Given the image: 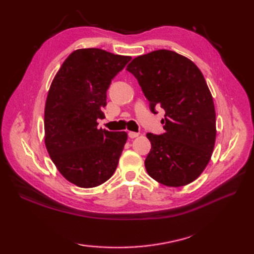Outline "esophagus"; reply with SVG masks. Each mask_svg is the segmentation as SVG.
Returning <instances> with one entry per match:
<instances>
[{
	"mask_svg": "<svg viewBox=\"0 0 254 254\" xmlns=\"http://www.w3.org/2000/svg\"><path fill=\"white\" fill-rule=\"evenodd\" d=\"M138 135H139V134L136 133V132H128V137H130V138H135Z\"/></svg>",
	"mask_w": 254,
	"mask_h": 254,
	"instance_id": "34e87169",
	"label": "esophagus"
}]
</instances>
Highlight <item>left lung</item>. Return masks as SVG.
<instances>
[{
    "label": "left lung",
    "mask_w": 254,
    "mask_h": 254,
    "mask_svg": "<svg viewBox=\"0 0 254 254\" xmlns=\"http://www.w3.org/2000/svg\"><path fill=\"white\" fill-rule=\"evenodd\" d=\"M127 69L136 77L150 110H165V133L146 136L152 148L145 168L167 187L193 182L206 168L216 139L213 97L202 72L190 59L156 50L133 59Z\"/></svg>",
    "instance_id": "obj_1"
}]
</instances>
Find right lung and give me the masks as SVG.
<instances>
[{"label":"right lung","instance_id":"right-lung-1","mask_svg":"<svg viewBox=\"0 0 254 254\" xmlns=\"http://www.w3.org/2000/svg\"><path fill=\"white\" fill-rule=\"evenodd\" d=\"M131 57L88 48L73 51L53 78L45 106V144L60 174L79 188H95L116 171L127 132L98 128L107 89Z\"/></svg>","mask_w":254,"mask_h":254}]
</instances>
